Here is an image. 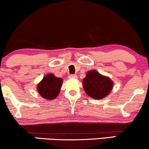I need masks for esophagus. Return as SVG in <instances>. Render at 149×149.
<instances>
[{"mask_svg":"<svg viewBox=\"0 0 149 149\" xmlns=\"http://www.w3.org/2000/svg\"><path fill=\"white\" fill-rule=\"evenodd\" d=\"M68 78L69 79H77V76L76 74H70V75H68Z\"/></svg>","mask_w":149,"mask_h":149,"instance_id":"obj_1","label":"esophagus"}]
</instances>
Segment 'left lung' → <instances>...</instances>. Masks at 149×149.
<instances>
[{
    "instance_id": "8db88e82",
    "label": "left lung",
    "mask_w": 149,
    "mask_h": 149,
    "mask_svg": "<svg viewBox=\"0 0 149 149\" xmlns=\"http://www.w3.org/2000/svg\"><path fill=\"white\" fill-rule=\"evenodd\" d=\"M85 93L95 100L107 96L113 87V82L108 77L100 74L96 70H89L83 79Z\"/></svg>"
}]
</instances>
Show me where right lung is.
I'll return each mask as SVG.
<instances>
[{
	"label": "right lung",
	"mask_w": 149,
	"mask_h": 149,
	"mask_svg": "<svg viewBox=\"0 0 149 149\" xmlns=\"http://www.w3.org/2000/svg\"><path fill=\"white\" fill-rule=\"evenodd\" d=\"M63 80L53 74L45 75L37 85V90L43 98L52 100L57 97L60 91Z\"/></svg>",
	"instance_id": "add662e5"
}]
</instances>
